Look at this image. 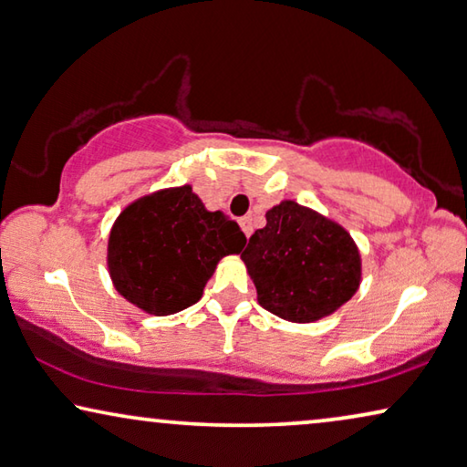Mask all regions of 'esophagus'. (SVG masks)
Segmentation results:
<instances>
[{
	"label": "esophagus",
	"instance_id": "1",
	"mask_svg": "<svg viewBox=\"0 0 467 467\" xmlns=\"http://www.w3.org/2000/svg\"><path fill=\"white\" fill-rule=\"evenodd\" d=\"M240 227H242V232H244L246 238H250V234H253V223H250V217H242Z\"/></svg>",
	"mask_w": 467,
	"mask_h": 467
}]
</instances>
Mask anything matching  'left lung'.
I'll list each match as a JSON object with an SVG mask.
<instances>
[{
    "instance_id": "1",
    "label": "left lung",
    "mask_w": 467,
    "mask_h": 467,
    "mask_svg": "<svg viewBox=\"0 0 467 467\" xmlns=\"http://www.w3.org/2000/svg\"><path fill=\"white\" fill-rule=\"evenodd\" d=\"M242 253L259 306L288 322H316L356 295L362 259L356 242L312 208L282 200Z\"/></svg>"
}]
</instances>
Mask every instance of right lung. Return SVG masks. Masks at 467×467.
<instances>
[{"mask_svg":"<svg viewBox=\"0 0 467 467\" xmlns=\"http://www.w3.org/2000/svg\"><path fill=\"white\" fill-rule=\"evenodd\" d=\"M246 235L221 211H206L192 185L168 187L128 204L107 242L118 293L151 316H171L202 299L206 282Z\"/></svg>","mask_w":467,"mask_h":467,"instance_id":"1","label":"right lung"}]
</instances>
